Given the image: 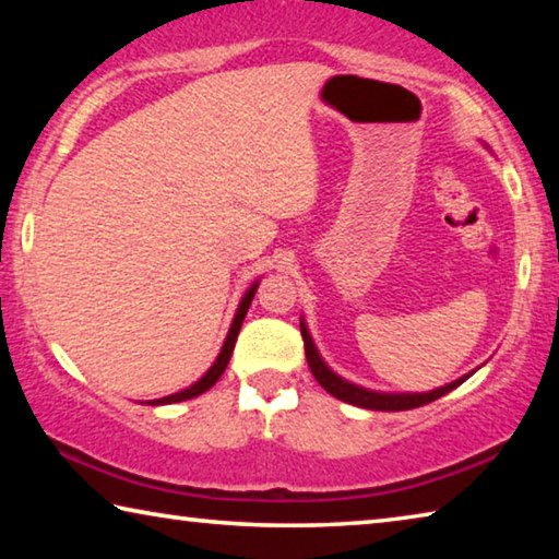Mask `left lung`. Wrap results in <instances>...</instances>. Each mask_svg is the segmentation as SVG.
Masks as SVG:
<instances>
[{
	"mask_svg": "<svg viewBox=\"0 0 559 559\" xmlns=\"http://www.w3.org/2000/svg\"><path fill=\"white\" fill-rule=\"evenodd\" d=\"M300 335H302V345H306L308 367L318 380V384L323 386L328 394H333V396H337V400H343L347 404L362 406V409H374V412L416 409V406L429 404L433 400H439V396L449 394L451 390H456L459 384L466 382L468 377L473 374V372L463 374V377H459V380H453V382L443 384V386H437V390H431V392H377V390H367V386L347 382L345 377H340L337 372L330 370L325 359L320 357L313 337H310V330H308L306 320H302V318H300Z\"/></svg>",
	"mask_w": 559,
	"mask_h": 559,
	"instance_id": "8db88e82",
	"label": "left lung"
}]
</instances>
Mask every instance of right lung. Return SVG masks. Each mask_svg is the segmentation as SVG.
I'll use <instances>...</instances> for the list:
<instances>
[{
    "label": "right lung",
    "mask_w": 559,
    "mask_h": 559,
    "mask_svg": "<svg viewBox=\"0 0 559 559\" xmlns=\"http://www.w3.org/2000/svg\"><path fill=\"white\" fill-rule=\"evenodd\" d=\"M257 288H259V281H253V283H251V288L246 290L243 296H241V302H239V308H236V313H234V320H231L229 333H226V337H224V345H222L219 355H216L214 365L210 367V370H206V372H204V374L200 377V380H197L194 384H189L187 390H182V392H175V394H169V396H163V400H150V402H145V404H153V406H157V404H175V402H185V400H192V396H200V394H204L206 390H210V386H214V384H216V380H219V377L224 374L226 365H229L231 353H234V345H236V337H239L241 323H243L246 313H249V306H251L253 293H257Z\"/></svg>",
    "instance_id": "obj_1"
}]
</instances>
